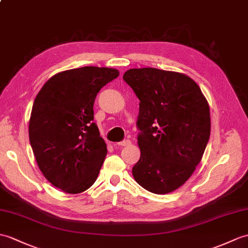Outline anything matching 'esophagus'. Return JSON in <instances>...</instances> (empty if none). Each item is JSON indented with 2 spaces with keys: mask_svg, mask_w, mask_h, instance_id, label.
<instances>
[{
  "mask_svg": "<svg viewBox=\"0 0 248 248\" xmlns=\"http://www.w3.org/2000/svg\"><path fill=\"white\" fill-rule=\"evenodd\" d=\"M129 145H131V140H124L123 141L115 143V146H118V147H125V146H129Z\"/></svg>",
  "mask_w": 248,
  "mask_h": 248,
  "instance_id": "1",
  "label": "esophagus"
}]
</instances>
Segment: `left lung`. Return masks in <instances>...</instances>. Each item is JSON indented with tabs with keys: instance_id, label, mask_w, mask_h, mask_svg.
<instances>
[{
	"instance_id": "8db88e82",
	"label": "left lung",
	"mask_w": 248,
	"mask_h": 248,
	"mask_svg": "<svg viewBox=\"0 0 248 248\" xmlns=\"http://www.w3.org/2000/svg\"><path fill=\"white\" fill-rule=\"evenodd\" d=\"M123 78L140 101L136 122L140 158L132 173L152 193L174 191L192 175L209 140L208 102L184 74L131 68Z\"/></svg>"
}]
</instances>
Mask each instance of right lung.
Here are the masks:
<instances>
[{"label":"right lung","instance_id":"right-lung-1","mask_svg":"<svg viewBox=\"0 0 248 248\" xmlns=\"http://www.w3.org/2000/svg\"><path fill=\"white\" fill-rule=\"evenodd\" d=\"M115 68L84 66L56 74L33 101L30 141L40 170L67 193L89 189L99 174L107 145L94 120V102Z\"/></svg>","mask_w":248,"mask_h":248}]
</instances>
